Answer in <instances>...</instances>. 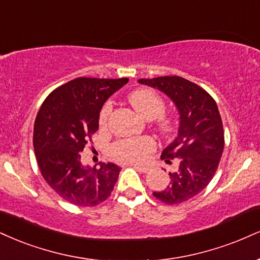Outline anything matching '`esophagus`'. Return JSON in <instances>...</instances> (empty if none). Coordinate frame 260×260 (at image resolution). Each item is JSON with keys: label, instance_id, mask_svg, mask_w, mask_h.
I'll use <instances>...</instances> for the list:
<instances>
[{"label": "esophagus", "instance_id": "34e87169", "mask_svg": "<svg viewBox=\"0 0 260 260\" xmlns=\"http://www.w3.org/2000/svg\"><path fill=\"white\" fill-rule=\"evenodd\" d=\"M131 166H133L136 170L143 172V173H146V172L149 171V167H145V166H140V165H137V164H132Z\"/></svg>", "mask_w": 260, "mask_h": 260}]
</instances>
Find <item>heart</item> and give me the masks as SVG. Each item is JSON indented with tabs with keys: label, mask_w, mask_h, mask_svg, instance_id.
<instances>
[{
	"label": "heart",
	"mask_w": 260,
	"mask_h": 260,
	"mask_svg": "<svg viewBox=\"0 0 260 260\" xmlns=\"http://www.w3.org/2000/svg\"><path fill=\"white\" fill-rule=\"evenodd\" d=\"M129 102L142 116L148 120L157 118V127L162 134H170L174 128V121L170 117L161 116L166 104L155 90L138 88L129 94ZM112 111L111 102H106L99 112V126L105 127ZM155 143L148 137L120 139L111 145V156L118 162H143L154 151Z\"/></svg>",
	"instance_id": "obj_1"
}]
</instances>
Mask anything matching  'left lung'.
Masks as SVG:
<instances>
[{
  "label": "left lung",
  "instance_id": "1",
  "mask_svg": "<svg viewBox=\"0 0 260 260\" xmlns=\"http://www.w3.org/2000/svg\"><path fill=\"white\" fill-rule=\"evenodd\" d=\"M140 83L162 90L180 114L178 137L162 151L161 160L179 168L170 173V185L152 195L166 205L195 198L214 177L224 150V129L215 100L207 90L180 76L140 79Z\"/></svg>",
  "mask_w": 260,
  "mask_h": 260
}]
</instances>
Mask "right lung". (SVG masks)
I'll use <instances>...</instances> for the list:
<instances>
[{
	"instance_id": "add662e5",
	"label": "right lung",
	"mask_w": 260,
	"mask_h": 260,
	"mask_svg": "<svg viewBox=\"0 0 260 260\" xmlns=\"http://www.w3.org/2000/svg\"><path fill=\"white\" fill-rule=\"evenodd\" d=\"M128 79L77 77L55 88L41 105L34 124V150L46 183L69 203L94 207L111 195L121 168L100 162L84 167L81 152L98 131L106 99Z\"/></svg>"
}]
</instances>
